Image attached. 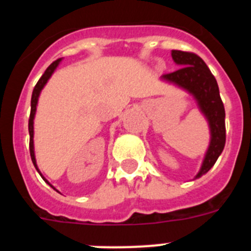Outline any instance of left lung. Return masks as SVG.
Returning <instances> with one entry per match:
<instances>
[{
	"label": "left lung",
	"mask_w": 251,
	"mask_h": 251,
	"mask_svg": "<svg viewBox=\"0 0 251 251\" xmlns=\"http://www.w3.org/2000/svg\"><path fill=\"white\" fill-rule=\"evenodd\" d=\"M171 55L175 63L181 68L174 73L162 75V79L194 95L201 113L207 119L211 133L210 146L201 170L195 177L200 178L215 165L225 147V108L220 98L216 79L199 55L181 50H172Z\"/></svg>",
	"instance_id": "obj_1"
}]
</instances>
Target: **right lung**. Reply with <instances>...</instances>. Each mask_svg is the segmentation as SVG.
<instances>
[{
    "mask_svg": "<svg viewBox=\"0 0 251 251\" xmlns=\"http://www.w3.org/2000/svg\"><path fill=\"white\" fill-rule=\"evenodd\" d=\"M60 61H61V59L55 60L54 63L51 64V65L46 69L45 73L43 74V76L40 77L39 81H37V84L35 85L34 92H32V97H31V113H30V118H28V133H30V156H31V159H32V163H34L35 168H36L37 172H39L40 175H41V172H40L39 168H37L36 158H35V151H34V118H35V113H36V105H37V100H39L40 93H41L43 88L45 86V84L48 83V80L50 79V76L52 75V73L55 72V69L57 68V65L60 64ZM41 177L45 179V177H44L43 175H41ZM45 182L49 183V181H46L45 179ZM49 185H50V183H49ZM51 187H52V186H51Z\"/></svg>",
    "mask_w": 251,
    "mask_h": 251,
    "instance_id": "1",
    "label": "right lung"
}]
</instances>
